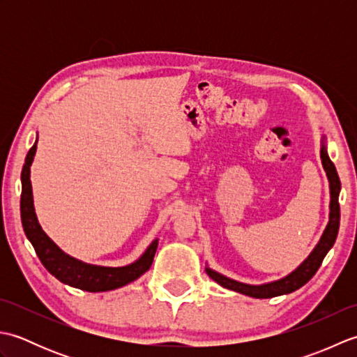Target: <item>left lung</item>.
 <instances>
[{
  "mask_svg": "<svg viewBox=\"0 0 357 357\" xmlns=\"http://www.w3.org/2000/svg\"><path fill=\"white\" fill-rule=\"evenodd\" d=\"M321 159H322L324 170L327 173V178L330 183V216H328V224L325 227L319 242H317V245L313 248V252L308 255L307 259L285 278H280L278 280H273V282L261 284V285L239 282V280L230 279L221 275V273L211 270L210 267H206L207 275L213 279L215 282L241 294L252 296V298H257V299H267V298H275V296H280V294L293 293L302 285H305L308 280L316 275V271L321 267L325 255H327L330 252V248L335 245V241L337 238V231H339V221H340V208H339L340 181L337 176L336 167L331 162V159L328 156L325 136H322Z\"/></svg>",
  "mask_w": 357,
  "mask_h": 357,
  "instance_id": "8db88e82",
  "label": "left lung"
}]
</instances>
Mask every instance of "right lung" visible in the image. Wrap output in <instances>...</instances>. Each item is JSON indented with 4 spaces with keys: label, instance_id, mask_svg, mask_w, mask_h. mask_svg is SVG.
Returning <instances> with one entry per match:
<instances>
[{
    "label": "right lung",
    "instance_id": "right-lung-1",
    "mask_svg": "<svg viewBox=\"0 0 357 357\" xmlns=\"http://www.w3.org/2000/svg\"><path fill=\"white\" fill-rule=\"evenodd\" d=\"M36 142L38 138L33 147L29 150L21 172V222L27 239L33 245L44 267L47 268L50 275L61 280L63 284L90 293L115 290V288L130 284L141 275H144L150 268L151 262H153L158 248V239L151 242L146 252L141 255L139 259H136L135 262L124 265V267H102V265H93L75 259L70 255L64 253L44 233L35 213L32 183H30V165H32L36 153Z\"/></svg>",
    "mask_w": 357,
    "mask_h": 357
}]
</instances>
